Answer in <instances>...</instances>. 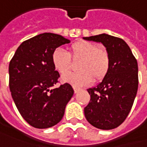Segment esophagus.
Masks as SVG:
<instances>
[{"label":"esophagus","instance_id":"34e87169","mask_svg":"<svg viewBox=\"0 0 147 147\" xmlns=\"http://www.w3.org/2000/svg\"><path fill=\"white\" fill-rule=\"evenodd\" d=\"M74 88V93H77V92H79V90H80V88H79V87H76V86H74L73 87Z\"/></svg>","mask_w":147,"mask_h":147}]
</instances>
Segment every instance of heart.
<instances>
[{
	"mask_svg": "<svg viewBox=\"0 0 147 147\" xmlns=\"http://www.w3.org/2000/svg\"><path fill=\"white\" fill-rule=\"evenodd\" d=\"M69 53L62 48H56L52 54V63L54 68L64 74L72 67L71 58L78 59L79 71L63 75L62 80L74 85H84L89 82H98L104 79L110 68V57L105 47H97L96 44L79 40L69 47Z\"/></svg>",
	"mask_w": 147,
	"mask_h": 147,
	"instance_id": "heart-1",
	"label": "heart"
}]
</instances>
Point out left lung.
I'll return each mask as SVG.
<instances>
[{
  "label": "left lung",
  "instance_id": "8db88e82",
  "mask_svg": "<svg viewBox=\"0 0 147 147\" xmlns=\"http://www.w3.org/2000/svg\"><path fill=\"white\" fill-rule=\"evenodd\" d=\"M84 39L101 42L110 57L107 75L95 87L87 89L90 101L84 108L85 118L100 130L115 129L126 119L136 96L137 61L121 38L103 33Z\"/></svg>",
  "mask_w": 147,
  "mask_h": 147
}]
</instances>
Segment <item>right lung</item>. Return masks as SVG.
I'll return each mask as SVG.
<instances>
[{"label": "right lung", "instance_id": "right-lung-1", "mask_svg": "<svg viewBox=\"0 0 147 147\" xmlns=\"http://www.w3.org/2000/svg\"><path fill=\"white\" fill-rule=\"evenodd\" d=\"M70 41L45 32L23 42L9 64V87L16 108L32 126L46 129L57 125L74 94L66 83L52 89L60 77L52 63L53 51Z\"/></svg>", "mask_w": 147, "mask_h": 147}]
</instances>
